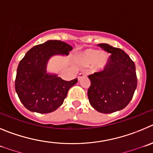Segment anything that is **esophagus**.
Instances as JSON below:
<instances>
[{"mask_svg": "<svg viewBox=\"0 0 153 153\" xmlns=\"http://www.w3.org/2000/svg\"><path fill=\"white\" fill-rule=\"evenodd\" d=\"M86 75H87V74L85 73V72H81V73L78 75V79L81 80V78H84V77H85Z\"/></svg>", "mask_w": 153, "mask_h": 153, "instance_id": "34e87169", "label": "esophagus"}]
</instances>
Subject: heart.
I'll use <instances>...</instances> for the list:
<instances>
[{
  "mask_svg": "<svg viewBox=\"0 0 153 153\" xmlns=\"http://www.w3.org/2000/svg\"><path fill=\"white\" fill-rule=\"evenodd\" d=\"M78 62L83 66H88L93 63L97 69L103 68L107 60V56L104 53H98L94 49H87L80 53L77 57Z\"/></svg>",
  "mask_w": 153,
  "mask_h": 153,
  "instance_id": "1",
  "label": "heart"
}]
</instances>
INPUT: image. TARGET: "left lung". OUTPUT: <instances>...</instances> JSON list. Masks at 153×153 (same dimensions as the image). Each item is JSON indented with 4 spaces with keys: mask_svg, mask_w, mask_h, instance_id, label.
<instances>
[{
    "mask_svg": "<svg viewBox=\"0 0 153 153\" xmlns=\"http://www.w3.org/2000/svg\"><path fill=\"white\" fill-rule=\"evenodd\" d=\"M97 46L111 56L104 70L88 75V97L96 111L110 114L125 108L133 98L137 86L136 66L122 49L106 43Z\"/></svg>",
    "mask_w": 153,
    "mask_h": 153,
    "instance_id": "obj_1",
    "label": "left lung"
}]
</instances>
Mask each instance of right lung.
I'll list each match as a JSON object with an SVG mask.
<instances>
[{"label": "right lung", "instance_id": "1", "mask_svg": "<svg viewBox=\"0 0 153 153\" xmlns=\"http://www.w3.org/2000/svg\"><path fill=\"white\" fill-rule=\"evenodd\" d=\"M72 49L66 42L49 40L35 46L26 53L16 70L15 90L27 109L48 114L63 104L68 90L78 79L67 82L57 75L48 74L46 65L51 56H68Z\"/></svg>", "mask_w": 153, "mask_h": 153}]
</instances>
